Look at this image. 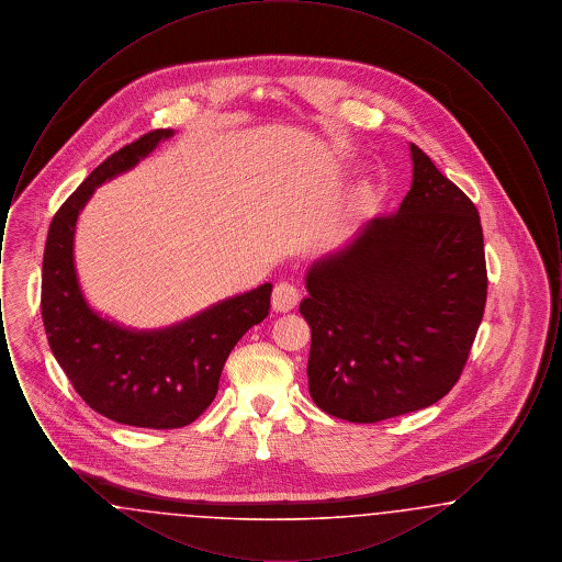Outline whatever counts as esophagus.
Instances as JSON below:
<instances>
[{
    "label": "esophagus",
    "mask_w": 562,
    "mask_h": 562,
    "mask_svg": "<svg viewBox=\"0 0 562 562\" xmlns=\"http://www.w3.org/2000/svg\"><path fill=\"white\" fill-rule=\"evenodd\" d=\"M299 299H301V294L294 284L280 282V284H276V289L271 293V305L276 312H291L296 307Z\"/></svg>",
    "instance_id": "obj_1"
}]
</instances>
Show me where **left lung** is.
<instances>
[{
  "label": "left lung",
  "mask_w": 562,
  "mask_h": 562,
  "mask_svg": "<svg viewBox=\"0 0 562 562\" xmlns=\"http://www.w3.org/2000/svg\"><path fill=\"white\" fill-rule=\"evenodd\" d=\"M398 213L371 216L305 273L310 394L324 413L376 424L426 408L465 367L486 301L481 216L411 143Z\"/></svg>",
  "instance_id": "obj_1"
}]
</instances>
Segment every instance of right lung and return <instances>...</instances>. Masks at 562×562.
<instances>
[{"label":"right lung","mask_w":562,"mask_h":562,"mask_svg":"<svg viewBox=\"0 0 562 562\" xmlns=\"http://www.w3.org/2000/svg\"><path fill=\"white\" fill-rule=\"evenodd\" d=\"M175 131L143 134L99 164L54 214L42 266V321L56 362L81 401L115 424L175 429L214 401L229 351L266 321L271 284L223 299L191 318L136 330L86 301L76 269V227L94 189L133 170Z\"/></svg>","instance_id":"obj_1"}]
</instances>
